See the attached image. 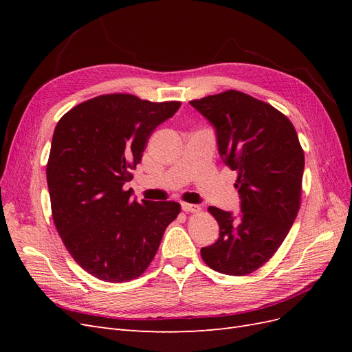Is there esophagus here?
<instances>
[{"label":"esophagus","instance_id":"obj_1","mask_svg":"<svg viewBox=\"0 0 352 352\" xmlns=\"http://www.w3.org/2000/svg\"><path fill=\"white\" fill-rule=\"evenodd\" d=\"M182 210L185 212H197L199 211V207L195 204H188V202H182Z\"/></svg>","mask_w":352,"mask_h":352}]
</instances>
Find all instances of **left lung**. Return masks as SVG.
Masks as SVG:
<instances>
[{"mask_svg":"<svg viewBox=\"0 0 352 352\" xmlns=\"http://www.w3.org/2000/svg\"><path fill=\"white\" fill-rule=\"evenodd\" d=\"M214 127L223 163L238 172L241 212L210 207L219 239L201 248L208 267L245 276L278 251L300 210L304 151L294 124L270 104L239 91L189 101Z\"/></svg>","mask_w":352,"mask_h":352,"instance_id":"obj_1","label":"left lung"}]
</instances>
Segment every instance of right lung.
<instances>
[{
	"mask_svg": "<svg viewBox=\"0 0 352 352\" xmlns=\"http://www.w3.org/2000/svg\"><path fill=\"white\" fill-rule=\"evenodd\" d=\"M179 107L109 94L73 107L56 126L47 164L52 219L73 260L97 279L141 276L180 212L179 202H138L123 189L148 138Z\"/></svg>",
	"mask_w": 352,
	"mask_h": 352,
	"instance_id": "add662e5",
	"label": "right lung"
}]
</instances>
